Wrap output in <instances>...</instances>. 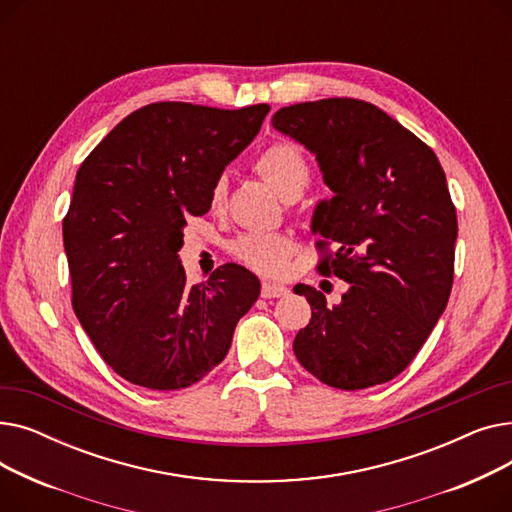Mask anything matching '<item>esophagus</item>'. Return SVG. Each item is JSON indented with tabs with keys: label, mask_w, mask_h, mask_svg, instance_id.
<instances>
[{
	"label": "esophagus",
	"mask_w": 512,
	"mask_h": 512,
	"mask_svg": "<svg viewBox=\"0 0 512 512\" xmlns=\"http://www.w3.org/2000/svg\"><path fill=\"white\" fill-rule=\"evenodd\" d=\"M286 294H288V288L282 284H276L270 280L261 282V297L263 299H280V297H286Z\"/></svg>",
	"instance_id": "34e87169"
}]
</instances>
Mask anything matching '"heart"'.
<instances>
[{"instance_id": "heart-1", "label": "heart", "mask_w": 512, "mask_h": 512, "mask_svg": "<svg viewBox=\"0 0 512 512\" xmlns=\"http://www.w3.org/2000/svg\"><path fill=\"white\" fill-rule=\"evenodd\" d=\"M255 170L284 199H297L311 180V164L305 151L288 141H278L265 147L255 159ZM226 195L228 180L226 176H218L209 188L211 209H222L226 205ZM294 249L297 245L290 236L276 232H247L238 236L232 245V253L261 274H282Z\"/></svg>"}]
</instances>
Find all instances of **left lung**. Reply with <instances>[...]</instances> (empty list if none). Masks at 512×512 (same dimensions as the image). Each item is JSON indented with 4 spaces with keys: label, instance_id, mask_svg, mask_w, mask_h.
Returning a JSON list of instances; mask_svg holds the SVG:
<instances>
[{
    "label": "left lung",
    "instance_id": "8db88e82",
    "mask_svg": "<svg viewBox=\"0 0 512 512\" xmlns=\"http://www.w3.org/2000/svg\"><path fill=\"white\" fill-rule=\"evenodd\" d=\"M276 130L309 149L334 193L319 201V247L338 242L319 272L348 282L328 307L313 286L311 321L294 355L319 382L363 390L415 359L446 309L454 276L456 209L436 153L380 107L334 97L278 110Z\"/></svg>",
    "mask_w": 512,
    "mask_h": 512
}]
</instances>
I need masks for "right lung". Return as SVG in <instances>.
Masks as SVG:
<instances>
[{"label":"right lung","mask_w":512,"mask_h":512,"mask_svg":"<svg viewBox=\"0 0 512 512\" xmlns=\"http://www.w3.org/2000/svg\"><path fill=\"white\" fill-rule=\"evenodd\" d=\"M270 112L182 101L126 116L76 172L62 222L72 307L118 375L149 390H180L218 367L259 280L226 263L188 286L178 251L188 218L209 211V188Z\"/></svg>","instance_id":"obj_1"}]
</instances>
